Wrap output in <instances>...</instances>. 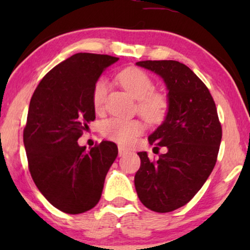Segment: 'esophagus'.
<instances>
[{"instance_id": "34e87169", "label": "esophagus", "mask_w": 250, "mask_h": 250, "mask_svg": "<svg viewBox=\"0 0 250 250\" xmlns=\"http://www.w3.org/2000/svg\"><path fill=\"white\" fill-rule=\"evenodd\" d=\"M129 151L128 150H126L124 146H118V155H119V157H123V156H125V155H127Z\"/></svg>"}]
</instances>
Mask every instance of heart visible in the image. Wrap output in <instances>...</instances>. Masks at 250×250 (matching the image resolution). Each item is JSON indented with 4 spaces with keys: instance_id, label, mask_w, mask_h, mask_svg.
<instances>
[{
    "instance_id": "heart-1",
    "label": "heart",
    "mask_w": 250,
    "mask_h": 250,
    "mask_svg": "<svg viewBox=\"0 0 250 250\" xmlns=\"http://www.w3.org/2000/svg\"><path fill=\"white\" fill-rule=\"evenodd\" d=\"M121 86L139 100L138 109L142 117L149 123H159L165 117L168 102L164 94L153 92L155 85L146 71L136 67H127L117 75ZM108 93V82L100 78L95 82L92 90V102L97 111L104 108ZM143 124L138 119H126L112 117L107 119L102 125V133L110 140L121 145H131L143 132Z\"/></svg>"
}]
</instances>
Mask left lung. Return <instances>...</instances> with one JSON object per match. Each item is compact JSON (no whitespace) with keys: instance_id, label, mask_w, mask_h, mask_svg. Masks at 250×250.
<instances>
[{"instance_id":"8db88e82","label":"left lung","mask_w":250,"mask_h":250,"mask_svg":"<svg viewBox=\"0 0 250 250\" xmlns=\"http://www.w3.org/2000/svg\"><path fill=\"white\" fill-rule=\"evenodd\" d=\"M136 66L163 78L167 91V114L149 143L165 146L157 162L138 152L141 166L134 177L139 199L157 213L184 206L201 189L216 164L222 139L215 102L199 77L174 60L139 61Z\"/></svg>"}]
</instances>
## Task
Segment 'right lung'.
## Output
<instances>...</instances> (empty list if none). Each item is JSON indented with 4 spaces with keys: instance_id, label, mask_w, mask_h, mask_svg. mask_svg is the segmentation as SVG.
<instances>
[{
    "instance_id": "add662e5",
    "label": "right lung",
    "mask_w": 250,
    "mask_h": 250,
    "mask_svg": "<svg viewBox=\"0 0 250 250\" xmlns=\"http://www.w3.org/2000/svg\"><path fill=\"white\" fill-rule=\"evenodd\" d=\"M116 61L107 54H74L43 77L30 100L23 129L30 175L46 200L63 213H84L99 203L118 155L111 141L91 150L77 142L95 119V82Z\"/></svg>"
}]
</instances>
